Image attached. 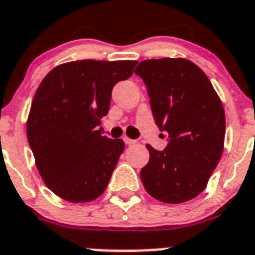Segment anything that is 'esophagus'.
I'll use <instances>...</instances> for the list:
<instances>
[{"label":"esophagus","instance_id":"34e87169","mask_svg":"<svg viewBox=\"0 0 255 255\" xmlns=\"http://www.w3.org/2000/svg\"><path fill=\"white\" fill-rule=\"evenodd\" d=\"M124 141H125L126 145H133V143H135V141H134V139H130V138H128V137L124 138Z\"/></svg>","mask_w":255,"mask_h":255}]
</instances>
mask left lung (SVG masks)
Returning <instances> with one entry per match:
<instances>
[{"instance_id": "1", "label": "left lung", "mask_w": 255, "mask_h": 255, "mask_svg": "<svg viewBox=\"0 0 255 255\" xmlns=\"http://www.w3.org/2000/svg\"><path fill=\"white\" fill-rule=\"evenodd\" d=\"M147 88L151 112L169 143L150 145L141 170L145 190L165 203L190 201L208 185L224 151L225 110L208 76L186 58H159L135 68Z\"/></svg>"}]
</instances>
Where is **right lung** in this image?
Masks as SVG:
<instances>
[{
	"label": "right lung",
	"instance_id": "1",
	"mask_svg": "<svg viewBox=\"0 0 255 255\" xmlns=\"http://www.w3.org/2000/svg\"><path fill=\"white\" fill-rule=\"evenodd\" d=\"M137 61L82 60L61 64L41 81L31 101L26 135L43 182L60 198L90 202L105 191L125 149L101 134L114 85Z\"/></svg>",
	"mask_w": 255,
	"mask_h": 255
}]
</instances>
